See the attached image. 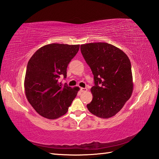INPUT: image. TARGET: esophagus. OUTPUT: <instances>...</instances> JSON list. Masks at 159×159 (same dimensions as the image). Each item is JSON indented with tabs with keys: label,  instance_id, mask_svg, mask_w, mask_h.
<instances>
[{
	"label": "esophagus",
	"instance_id": "1",
	"mask_svg": "<svg viewBox=\"0 0 159 159\" xmlns=\"http://www.w3.org/2000/svg\"><path fill=\"white\" fill-rule=\"evenodd\" d=\"M80 90L82 93H86V92L88 90V89H86V88H81Z\"/></svg>",
	"mask_w": 159,
	"mask_h": 159
}]
</instances>
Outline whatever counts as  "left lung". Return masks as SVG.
Returning a JSON list of instances; mask_svg holds the SVG:
<instances>
[{"label":"left lung","instance_id":"obj_1","mask_svg":"<svg viewBox=\"0 0 159 159\" xmlns=\"http://www.w3.org/2000/svg\"><path fill=\"white\" fill-rule=\"evenodd\" d=\"M81 52L94 75L93 100L89 111L98 118H109L121 110L133 90L131 65L120 49L107 43L81 45Z\"/></svg>","mask_w":159,"mask_h":159}]
</instances>
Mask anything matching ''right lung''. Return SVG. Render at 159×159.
I'll list each match as a JSON object with an SVG mask.
<instances>
[{"mask_svg": "<svg viewBox=\"0 0 159 159\" xmlns=\"http://www.w3.org/2000/svg\"><path fill=\"white\" fill-rule=\"evenodd\" d=\"M80 45L51 43L40 48L27 65L24 90L28 101L39 114L48 119L65 115L79 91L59 82Z\"/></svg>", "mask_w": 159, "mask_h": 159, "instance_id": "add662e5", "label": "right lung"}]
</instances>
